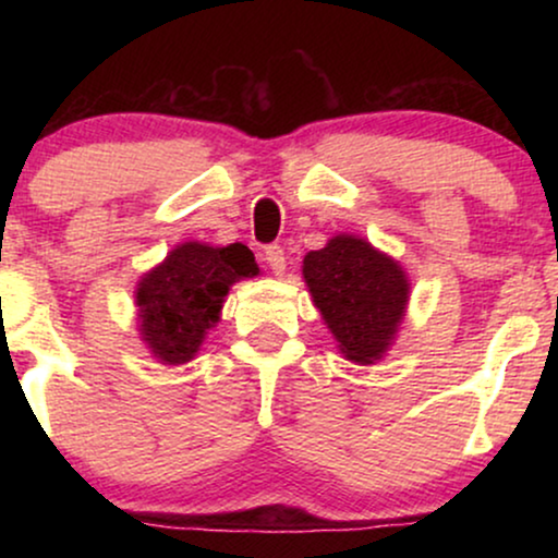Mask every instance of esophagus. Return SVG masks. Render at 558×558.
<instances>
[{
  "mask_svg": "<svg viewBox=\"0 0 558 558\" xmlns=\"http://www.w3.org/2000/svg\"><path fill=\"white\" fill-rule=\"evenodd\" d=\"M264 262L271 266V271H274V274H281V271L287 269V256H284V248L277 246V243H274V246H266V251H264Z\"/></svg>",
  "mask_w": 558,
  "mask_h": 558,
  "instance_id": "1",
  "label": "esophagus"
}]
</instances>
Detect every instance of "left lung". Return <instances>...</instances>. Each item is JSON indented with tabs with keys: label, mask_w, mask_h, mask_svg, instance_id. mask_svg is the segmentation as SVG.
Instances as JSON below:
<instances>
[{
	"label": "left lung",
	"mask_w": 558,
	"mask_h": 558,
	"mask_svg": "<svg viewBox=\"0 0 558 558\" xmlns=\"http://www.w3.org/2000/svg\"><path fill=\"white\" fill-rule=\"evenodd\" d=\"M312 302L338 340L340 353L371 365L384 357L409 304V279L399 262L357 235H335L302 262Z\"/></svg>",
	"instance_id": "8db88e82"
}]
</instances>
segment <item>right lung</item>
<instances>
[{"mask_svg":"<svg viewBox=\"0 0 558 558\" xmlns=\"http://www.w3.org/2000/svg\"><path fill=\"white\" fill-rule=\"evenodd\" d=\"M258 274L248 246L213 248L187 241L172 248L136 284L140 335L165 365L193 361L205 335L220 319V307L235 281Z\"/></svg>","mask_w":558,"mask_h":558,"instance_id":"obj_1","label":"right lung"}]
</instances>
